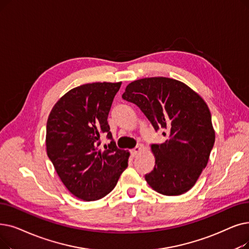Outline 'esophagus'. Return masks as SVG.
<instances>
[{"label": "esophagus", "instance_id": "esophagus-1", "mask_svg": "<svg viewBox=\"0 0 249 249\" xmlns=\"http://www.w3.org/2000/svg\"><path fill=\"white\" fill-rule=\"evenodd\" d=\"M140 150H142V146H140V145H136L133 149H131V155H132L133 157H135L138 153H140Z\"/></svg>", "mask_w": 249, "mask_h": 249}]
</instances>
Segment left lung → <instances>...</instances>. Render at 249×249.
<instances>
[{"instance_id":"8db88e82","label":"left lung","mask_w":249,"mask_h":249,"mask_svg":"<svg viewBox=\"0 0 249 249\" xmlns=\"http://www.w3.org/2000/svg\"><path fill=\"white\" fill-rule=\"evenodd\" d=\"M122 98L135 104L156 131H168L164 143L151 144L156 164L145 175L148 185L164 196L187 192L207 167L214 143L208 105L189 86L167 77L135 80Z\"/></svg>"}]
</instances>
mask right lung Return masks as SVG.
Instances as JSON below:
<instances>
[{"label":"right lung","instance_id":"right-lung-1","mask_svg":"<svg viewBox=\"0 0 249 249\" xmlns=\"http://www.w3.org/2000/svg\"><path fill=\"white\" fill-rule=\"evenodd\" d=\"M122 82L77 86L56 103L47 122V154L64 185L79 199L98 200L128 166L127 150L113 140L107 116ZM111 140L104 148L100 136Z\"/></svg>","mask_w":249,"mask_h":249}]
</instances>
